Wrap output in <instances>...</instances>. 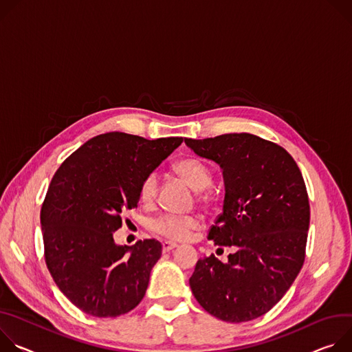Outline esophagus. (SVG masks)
Wrapping results in <instances>:
<instances>
[{
    "label": "esophagus",
    "mask_w": 352,
    "mask_h": 352,
    "mask_svg": "<svg viewBox=\"0 0 352 352\" xmlns=\"http://www.w3.org/2000/svg\"><path fill=\"white\" fill-rule=\"evenodd\" d=\"M176 248H177V243L170 242V241H165V242L162 243V249H164L165 253H166V252H170V250H173V249H176Z\"/></svg>",
    "instance_id": "34e87169"
}]
</instances>
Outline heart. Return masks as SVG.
I'll return each mask as SVG.
<instances>
[{"label":"heart","instance_id":"b5f03b06","mask_svg":"<svg viewBox=\"0 0 352 352\" xmlns=\"http://www.w3.org/2000/svg\"><path fill=\"white\" fill-rule=\"evenodd\" d=\"M173 170L180 176L194 191H204L211 184V172L201 161L196 158L180 160L175 164ZM158 194V175L149 173L140 186V199L149 204L155 201ZM199 226V219L192 215L165 214L152 222V229L169 239H187L192 229Z\"/></svg>","mask_w":352,"mask_h":352}]
</instances>
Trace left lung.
<instances>
[{"instance_id":"1","label":"left lung","mask_w":352,"mask_h":352,"mask_svg":"<svg viewBox=\"0 0 352 352\" xmlns=\"http://www.w3.org/2000/svg\"><path fill=\"white\" fill-rule=\"evenodd\" d=\"M219 165L225 197L208 239L235 253L200 258L190 277L194 298L229 323L257 319L278 303L303 265L310 208L302 173L280 145L249 133L184 138Z\"/></svg>"}]
</instances>
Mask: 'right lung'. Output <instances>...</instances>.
I'll return each mask as SVG.
<instances>
[{
    "label": "right lung",
    "instance_id": "right-lung-1",
    "mask_svg": "<svg viewBox=\"0 0 352 352\" xmlns=\"http://www.w3.org/2000/svg\"><path fill=\"white\" fill-rule=\"evenodd\" d=\"M183 142L126 133L91 138L52 179L41 212L45 257L60 291L85 314L117 318L144 298L162 245H116L122 212L135 208L142 180Z\"/></svg>",
    "mask_w": 352,
    "mask_h": 352
}]
</instances>
